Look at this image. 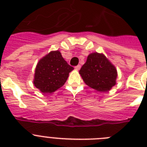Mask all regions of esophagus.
I'll use <instances>...</instances> for the list:
<instances>
[{
    "mask_svg": "<svg viewBox=\"0 0 147 147\" xmlns=\"http://www.w3.org/2000/svg\"><path fill=\"white\" fill-rule=\"evenodd\" d=\"M75 68H76V70H80V68H81V65H76V67H75Z\"/></svg>",
    "mask_w": 147,
    "mask_h": 147,
    "instance_id": "esophagus-1",
    "label": "esophagus"
}]
</instances>
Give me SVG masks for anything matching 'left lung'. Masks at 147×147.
<instances>
[{
  "instance_id": "left-lung-1",
  "label": "left lung",
  "mask_w": 147,
  "mask_h": 147,
  "mask_svg": "<svg viewBox=\"0 0 147 147\" xmlns=\"http://www.w3.org/2000/svg\"><path fill=\"white\" fill-rule=\"evenodd\" d=\"M85 83L98 91L106 92L115 85L117 71L103 54L92 53L80 71Z\"/></svg>"
}]
</instances>
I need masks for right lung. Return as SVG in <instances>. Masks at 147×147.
<instances>
[{
	"label": "right lung",
	"mask_w": 147,
	"mask_h": 147,
	"mask_svg": "<svg viewBox=\"0 0 147 147\" xmlns=\"http://www.w3.org/2000/svg\"><path fill=\"white\" fill-rule=\"evenodd\" d=\"M73 69L59 51H51L37 63L34 85L42 93H53L64 85Z\"/></svg>",
	"instance_id": "obj_1"
}]
</instances>
